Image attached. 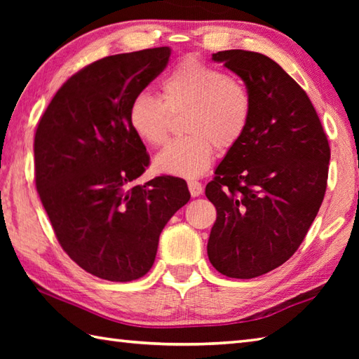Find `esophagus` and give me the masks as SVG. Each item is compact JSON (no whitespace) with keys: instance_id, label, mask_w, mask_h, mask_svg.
Wrapping results in <instances>:
<instances>
[{"instance_id":"obj_1","label":"esophagus","mask_w":359,"mask_h":359,"mask_svg":"<svg viewBox=\"0 0 359 359\" xmlns=\"http://www.w3.org/2000/svg\"><path fill=\"white\" fill-rule=\"evenodd\" d=\"M188 188H189V193H191L193 197H199L203 193V187L201 182H196V180L188 182Z\"/></svg>"}]
</instances>
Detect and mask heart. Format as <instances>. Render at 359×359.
<instances>
[{"instance_id": "obj_1", "label": "heart", "mask_w": 359, "mask_h": 359, "mask_svg": "<svg viewBox=\"0 0 359 359\" xmlns=\"http://www.w3.org/2000/svg\"><path fill=\"white\" fill-rule=\"evenodd\" d=\"M163 103L148 93L137 94L128 108V121L137 139L158 147L168 137L170 112H188L184 139L168 143L154 158L156 171L182 179H196L208 171L215 148L230 151L245 135L253 102L242 81L187 57L162 83Z\"/></svg>"}]
</instances>
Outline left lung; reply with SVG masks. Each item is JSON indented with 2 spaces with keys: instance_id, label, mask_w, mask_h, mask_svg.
<instances>
[{
  "instance_id": "obj_1",
  "label": "left lung",
  "mask_w": 359,
  "mask_h": 359,
  "mask_svg": "<svg viewBox=\"0 0 359 359\" xmlns=\"http://www.w3.org/2000/svg\"><path fill=\"white\" fill-rule=\"evenodd\" d=\"M212 60L245 83L253 112L205 188L217 211L207 251L219 273L251 279L288 261L306 238L325 194L330 147L306 90L276 62L241 49Z\"/></svg>"
}]
</instances>
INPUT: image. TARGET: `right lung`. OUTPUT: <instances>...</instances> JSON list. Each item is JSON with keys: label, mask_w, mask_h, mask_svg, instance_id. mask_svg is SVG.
<instances>
[{"label": "right lung", "mask_w": 359, "mask_h": 359, "mask_svg": "<svg viewBox=\"0 0 359 359\" xmlns=\"http://www.w3.org/2000/svg\"><path fill=\"white\" fill-rule=\"evenodd\" d=\"M170 55L165 46L86 66L58 89L35 133V184L60 245L106 280L144 276L160 233L191 197L171 175L133 185L149 156L129 128V103Z\"/></svg>", "instance_id": "right-lung-1"}]
</instances>
